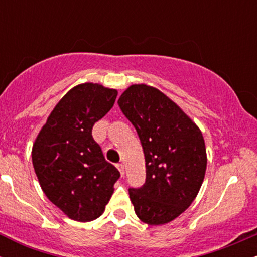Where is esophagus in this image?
I'll use <instances>...</instances> for the list:
<instances>
[{
  "label": "esophagus",
  "mask_w": 257,
  "mask_h": 257,
  "mask_svg": "<svg viewBox=\"0 0 257 257\" xmlns=\"http://www.w3.org/2000/svg\"><path fill=\"white\" fill-rule=\"evenodd\" d=\"M117 168H118L120 175H124V164H123V163H118V164H117Z\"/></svg>",
  "instance_id": "1"
}]
</instances>
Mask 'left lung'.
Segmentation results:
<instances>
[{
  "label": "left lung",
  "mask_w": 257,
  "mask_h": 257,
  "mask_svg": "<svg viewBox=\"0 0 257 257\" xmlns=\"http://www.w3.org/2000/svg\"><path fill=\"white\" fill-rule=\"evenodd\" d=\"M118 105L137 129L146 162L145 184L129 188L135 214L147 225H164L192 204L203 184L202 132L175 102L150 85H131Z\"/></svg>",
  "instance_id": "1"
}]
</instances>
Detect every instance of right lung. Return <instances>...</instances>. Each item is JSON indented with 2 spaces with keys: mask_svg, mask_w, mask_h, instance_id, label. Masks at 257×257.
<instances>
[{
  "mask_svg": "<svg viewBox=\"0 0 257 257\" xmlns=\"http://www.w3.org/2000/svg\"><path fill=\"white\" fill-rule=\"evenodd\" d=\"M117 90L83 83L67 91L32 146L41 188L70 219L88 222L104 213L120 174L93 139L95 122L111 110Z\"/></svg>",
  "mask_w": 257,
  "mask_h": 257,
  "instance_id": "obj_1",
  "label": "right lung"
}]
</instances>
